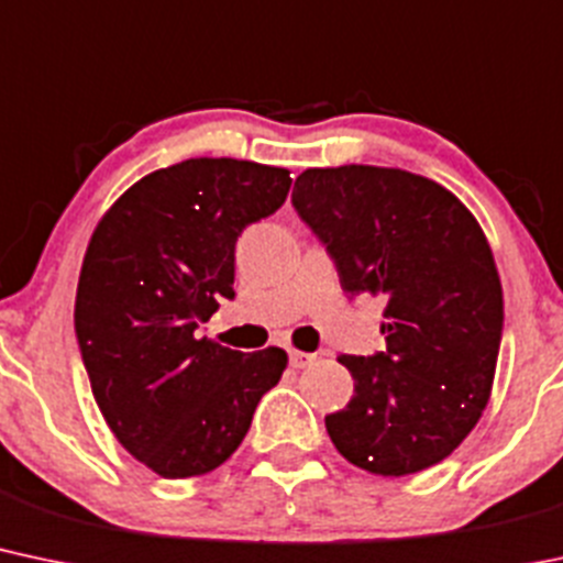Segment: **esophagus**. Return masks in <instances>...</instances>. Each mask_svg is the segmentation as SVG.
<instances>
[{
    "label": "esophagus",
    "mask_w": 563,
    "mask_h": 563,
    "mask_svg": "<svg viewBox=\"0 0 563 563\" xmlns=\"http://www.w3.org/2000/svg\"><path fill=\"white\" fill-rule=\"evenodd\" d=\"M288 361H291L294 368H307L314 363V355L312 352H301V350H291L288 352Z\"/></svg>",
    "instance_id": "34e87169"
}]
</instances>
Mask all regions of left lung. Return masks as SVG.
I'll use <instances>...</instances> for the list:
<instances>
[{
  "instance_id": "obj_1",
  "label": "left lung",
  "mask_w": 563,
  "mask_h": 563,
  "mask_svg": "<svg viewBox=\"0 0 563 563\" xmlns=\"http://www.w3.org/2000/svg\"><path fill=\"white\" fill-rule=\"evenodd\" d=\"M291 202L350 296L385 299L387 347L339 355L355 395L325 417L333 446L374 475H411L460 446L492 395L503 286L475 216L400 168H310Z\"/></svg>"
}]
</instances>
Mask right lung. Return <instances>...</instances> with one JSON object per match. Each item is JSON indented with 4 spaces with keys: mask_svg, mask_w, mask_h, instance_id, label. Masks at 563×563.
Segmentation results:
<instances>
[{
    "mask_svg": "<svg viewBox=\"0 0 563 563\" xmlns=\"http://www.w3.org/2000/svg\"><path fill=\"white\" fill-rule=\"evenodd\" d=\"M288 189L286 168L184 159L135 181L92 232L74 305L85 372L117 441L163 478L230 460L286 372L280 347L245 355L195 331L234 296L240 232Z\"/></svg>",
    "mask_w": 563,
    "mask_h": 563,
    "instance_id": "right-lung-1",
    "label": "right lung"
}]
</instances>
